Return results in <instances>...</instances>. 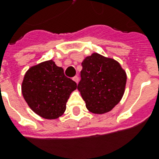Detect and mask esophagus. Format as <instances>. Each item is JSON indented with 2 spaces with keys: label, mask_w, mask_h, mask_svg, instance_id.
<instances>
[{
  "label": "esophagus",
  "mask_w": 159,
  "mask_h": 159,
  "mask_svg": "<svg viewBox=\"0 0 159 159\" xmlns=\"http://www.w3.org/2000/svg\"><path fill=\"white\" fill-rule=\"evenodd\" d=\"M72 79L74 80V81H75V82H76V83H78V81H79V78H78V76H74V77H73Z\"/></svg>",
  "instance_id": "esophagus-1"
}]
</instances>
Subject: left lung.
<instances>
[{
  "instance_id": "8db88e82",
  "label": "left lung",
  "mask_w": 159,
  "mask_h": 159,
  "mask_svg": "<svg viewBox=\"0 0 159 159\" xmlns=\"http://www.w3.org/2000/svg\"><path fill=\"white\" fill-rule=\"evenodd\" d=\"M81 81L77 85L88 110L95 114L107 113L122 99L127 75L115 59L97 52L86 57L82 63Z\"/></svg>"
}]
</instances>
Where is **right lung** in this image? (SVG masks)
<instances>
[{
    "instance_id": "obj_1",
    "label": "right lung",
    "mask_w": 159,
    "mask_h": 159,
    "mask_svg": "<svg viewBox=\"0 0 159 159\" xmlns=\"http://www.w3.org/2000/svg\"><path fill=\"white\" fill-rule=\"evenodd\" d=\"M76 83L51 60L30 67L22 83V94L31 110L45 119L62 116Z\"/></svg>"
}]
</instances>
